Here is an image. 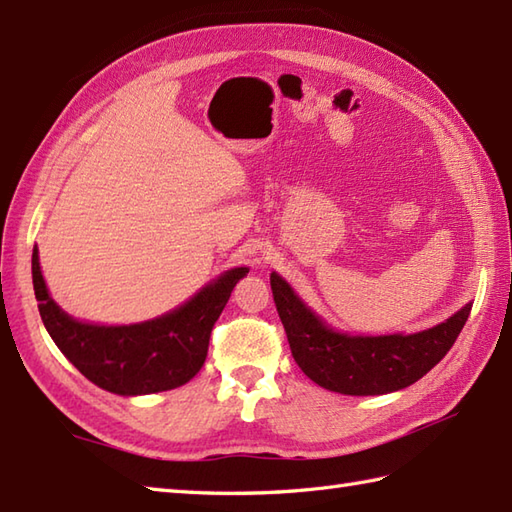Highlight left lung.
I'll list each match as a JSON object with an SVG mask.
<instances>
[{
  "mask_svg": "<svg viewBox=\"0 0 512 512\" xmlns=\"http://www.w3.org/2000/svg\"><path fill=\"white\" fill-rule=\"evenodd\" d=\"M270 288L303 374L345 396H380L416 383L447 356L473 306L466 303L444 323L416 334L350 336L325 325L277 273L270 275Z\"/></svg>",
  "mask_w": 512,
  "mask_h": 512,
  "instance_id": "8db88e82",
  "label": "left lung"
}]
</instances>
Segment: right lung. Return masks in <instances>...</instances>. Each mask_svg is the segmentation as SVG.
I'll return each mask as SVG.
<instances>
[{"label":"right lung","mask_w":512,"mask_h":512,"mask_svg":"<svg viewBox=\"0 0 512 512\" xmlns=\"http://www.w3.org/2000/svg\"><path fill=\"white\" fill-rule=\"evenodd\" d=\"M248 268H231L198 295L158 319L134 325H94L72 319L52 301L32 248V286L41 321L52 341L79 372L118 396L176 389L200 372L215 321Z\"/></svg>","instance_id":"obj_1"}]
</instances>
